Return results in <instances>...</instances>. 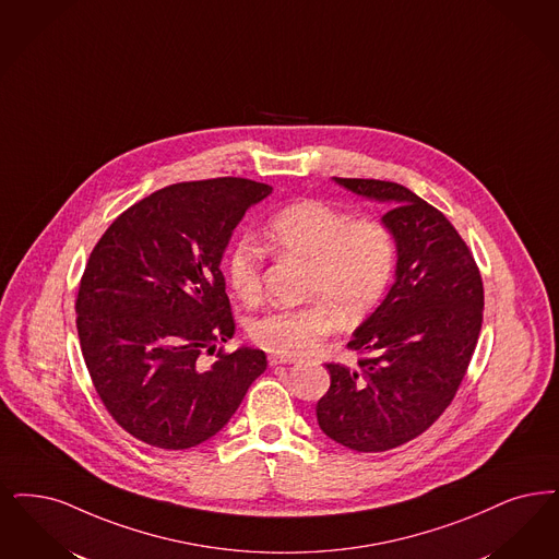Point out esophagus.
Masks as SVG:
<instances>
[{
  "label": "esophagus",
  "mask_w": 559,
  "mask_h": 559,
  "mask_svg": "<svg viewBox=\"0 0 559 559\" xmlns=\"http://www.w3.org/2000/svg\"><path fill=\"white\" fill-rule=\"evenodd\" d=\"M299 359L289 358V356H270L269 364L270 366H278V364H297Z\"/></svg>",
  "instance_id": "obj_1"
}]
</instances>
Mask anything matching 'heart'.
<instances>
[{
  "label": "heart",
  "mask_w": 559,
  "mask_h": 559,
  "mask_svg": "<svg viewBox=\"0 0 559 559\" xmlns=\"http://www.w3.org/2000/svg\"><path fill=\"white\" fill-rule=\"evenodd\" d=\"M266 239L281 258L308 266L304 297L310 301L253 320L251 338L276 356H306L333 333L338 318L354 324L377 308L395 270V239L386 224L356 218L320 200L295 201L266 224ZM233 290L253 304L262 297V262L249 241L228 255Z\"/></svg>",
  "instance_id": "1"
}]
</instances>
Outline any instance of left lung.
I'll return each mask as SVG.
<instances>
[{"instance_id":"8db88e82","label":"left lung","mask_w":559,"mask_h":559,"mask_svg":"<svg viewBox=\"0 0 559 559\" xmlns=\"http://www.w3.org/2000/svg\"><path fill=\"white\" fill-rule=\"evenodd\" d=\"M335 180L389 203L382 223L397 243V270L384 301L347 343L358 364H326L331 389L316 416L336 443L379 453L423 435L453 402L480 335L485 290L443 212L391 180Z\"/></svg>"}]
</instances>
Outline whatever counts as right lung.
Segmentation results:
<instances>
[{"label":"right lung","instance_id":"add662e5","mask_svg":"<svg viewBox=\"0 0 559 559\" xmlns=\"http://www.w3.org/2000/svg\"><path fill=\"white\" fill-rule=\"evenodd\" d=\"M272 187L249 179L177 182L124 210L91 251L76 331L93 386L116 425L159 449L200 445L223 428L269 361L214 354L235 335L221 260L233 228Z\"/></svg>","mask_w":559,"mask_h":559}]
</instances>
